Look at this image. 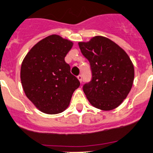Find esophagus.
<instances>
[{"label":"esophagus","mask_w":153,"mask_h":153,"mask_svg":"<svg viewBox=\"0 0 153 153\" xmlns=\"http://www.w3.org/2000/svg\"><path fill=\"white\" fill-rule=\"evenodd\" d=\"M77 79H79V81L80 82H82V75H79L77 76Z\"/></svg>","instance_id":"34e87169"}]
</instances>
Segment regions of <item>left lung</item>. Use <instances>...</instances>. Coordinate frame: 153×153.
<instances>
[{"mask_svg": "<svg viewBox=\"0 0 153 153\" xmlns=\"http://www.w3.org/2000/svg\"><path fill=\"white\" fill-rule=\"evenodd\" d=\"M83 56L89 61L92 80L83 92L92 106L103 111L118 107L131 91L134 67L129 56L108 38L95 36L87 42H79Z\"/></svg>", "mask_w": 153, "mask_h": 153, "instance_id": "8db88e82", "label": "left lung"}]
</instances>
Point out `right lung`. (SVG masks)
<instances>
[{"instance_id":"right-lung-1","label":"right lung","mask_w":153,"mask_h":153,"mask_svg":"<svg viewBox=\"0 0 153 153\" xmlns=\"http://www.w3.org/2000/svg\"><path fill=\"white\" fill-rule=\"evenodd\" d=\"M73 45L70 40L51 35L35 45L22 61L20 79L25 94L45 114L64 111L80 85L64 61Z\"/></svg>"}]
</instances>
